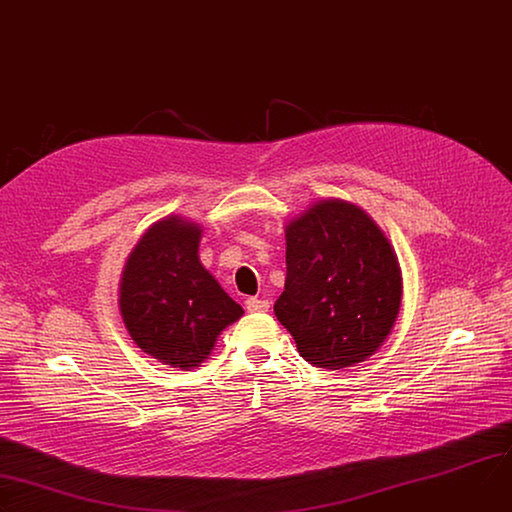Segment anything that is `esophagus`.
<instances>
[{
    "instance_id": "obj_1",
    "label": "esophagus",
    "mask_w": 512,
    "mask_h": 512,
    "mask_svg": "<svg viewBox=\"0 0 512 512\" xmlns=\"http://www.w3.org/2000/svg\"><path fill=\"white\" fill-rule=\"evenodd\" d=\"M245 308L249 312H267L269 310V302L261 300V298H247L245 300Z\"/></svg>"
}]
</instances>
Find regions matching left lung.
<instances>
[{"mask_svg":"<svg viewBox=\"0 0 512 512\" xmlns=\"http://www.w3.org/2000/svg\"><path fill=\"white\" fill-rule=\"evenodd\" d=\"M286 288L273 312L312 365L374 355L400 312L402 277L380 226L345 200H318L286 226Z\"/></svg>","mask_w":512,"mask_h":512,"instance_id":"obj_1","label":"left lung"}]
</instances>
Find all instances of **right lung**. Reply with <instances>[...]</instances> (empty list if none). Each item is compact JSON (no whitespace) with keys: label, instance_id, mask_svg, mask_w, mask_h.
<instances>
[{"label":"right lung","instance_id":"1","mask_svg":"<svg viewBox=\"0 0 512 512\" xmlns=\"http://www.w3.org/2000/svg\"><path fill=\"white\" fill-rule=\"evenodd\" d=\"M202 226L165 216L126 259L120 314L132 341L165 365L200 367L218 335L243 316L198 257Z\"/></svg>","mask_w":512,"mask_h":512}]
</instances>
